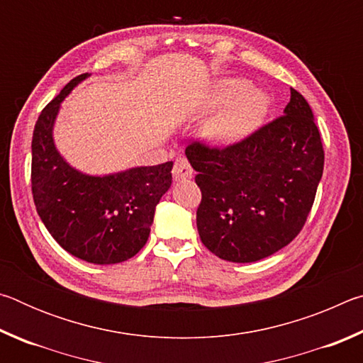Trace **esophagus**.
I'll list each match as a JSON object with an SVG mask.
<instances>
[{"mask_svg":"<svg viewBox=\"0 0 363 363\" xmlns=\"http://www.w3.org/2000/svg\"><path fill=\"white\" fill-rule=\"evenodd\" d=\"M194 174V169L190 167V163L187 162L184 157H179L174 162V168H173V177L174 181H186L190 179Z\"/></svg>","mask_w":363,"mask_h":363,"instance_id":"1","label":"esophagus"}]
</instances>
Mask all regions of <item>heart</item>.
Returning <instances> with one entry per match:
<instances>
[{
    "instance_id": "heart-1",
    "label": "heart",
    "mask_w": 363,
    "mask_h": 363,
    "mask_svg": "<svg viewBox=\"0 0 363 363\" xmlns=\"http://www.w3.org/2000/svg\"><path fill=\"white\" fill-rule=\"evenodd\" d=\"M224 106L206 123L205 136L219 147L247 139L262 125L270 110V99L261 89L251 88L247 79L223 78L200 104L199 115H208Z\"/></svg>"
}]
</instances>
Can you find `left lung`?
Segmentation results:
<instances>
[{"label": "left lung", "instance_id": "8db88e82", "mask_svg": "<svg viewBox=\"0 0 363 363\" xmlns=\"http://www.w3.org/2000/svg\"><path fill=\"white\" fill-rule=\"evenodd\" d=\"M186 155L201 190V242L230 262L264 259L298 235L325 160L314 113L296 89L284 115L247 139L224 149L192 143Z\"/></svg>", "mask_w": 363, "mask_h": 363}]
</instances>
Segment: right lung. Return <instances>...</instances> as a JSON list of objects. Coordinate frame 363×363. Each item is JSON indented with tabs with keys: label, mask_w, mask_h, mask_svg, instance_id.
Returning a JSON list of instances; mask_svg holds the SVG:
<instances>
[{
	"label": "right lung",
	"mask_w": 363,
	"mask_h": 363,
	"mask_svg": "<svg viewBox=\"0 0 363 363\" xmlns=\"http://www.w3.org/2000/svg\"><path fill=\"white\" fill-rule=\"evenodd\" d=\"M78 75L43 108L32 139V194L43 224L72 256L93 264L130 259L144 247L155 206L171 187L173 162L89 176L65 162L52 130Z\"/></svg>",
	"instance_id": "right-lung-1"
}]
</instances>
